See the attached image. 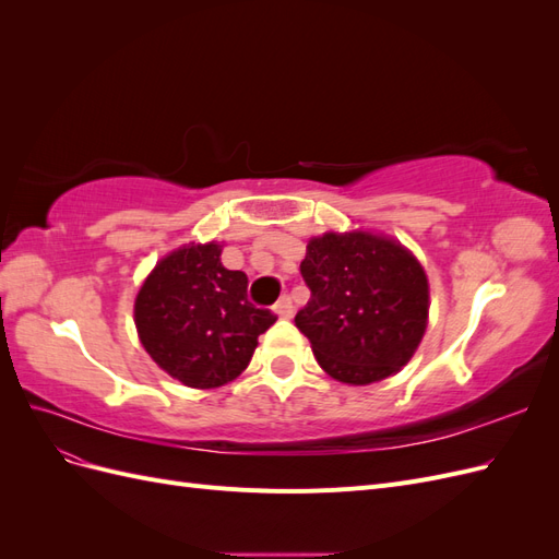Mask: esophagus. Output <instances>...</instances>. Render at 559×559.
I'll use <instances>...</instances> for the list:
<instances>
[{"instance_id":"obj_1","label":"esophagus","mask_w":559,"mask_h":559,"mask_svg":"<svg viewBox=\"0 0 559 559\" xmlns=\"http://www.w3.org/2000/svg\"><path fill=\"white\" fill-rule=\"evenodd\" d=\"M275 312L277 317L282 319H292L294 317V302L289 296H282L277 302H275Z\"/></svg>"}]
</instances>
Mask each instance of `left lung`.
I'll return each instance as SVG.
<instances>
[{
  "label": "left lung",
  "mask_w": 559,
  "mask_h": 559,
  "mask_svg": "<svg viewBox=\"0 0 559 559\" xmlns=\"http://www.w3.org/2000/svg\"><path fill=\"white\" fill-rule=\"evenodd\" d=\"M310 286L296 326L326 373L345 384L380 382L413 359L429 319L425 267L401 242L364 230L308 242Z\"/></svg>",
  "instance_id": "left-lung-1"
}]
</instances>
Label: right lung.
<instances>
[{"label":"right lung","mask_w":559,"mask_h":559,"mask_svg":"<svg viewBox=\"0 0 559 559\" xmlns=\"http://www.w3.org/2000/svg\"><path fill=\"white\" fill-rule=\"evenodd\" d=\"M277 321L251 306L247 275L222 263V245L167 253L134 298V326L148 357L186 386L214 389L249 366L259 335Z\"/></svg>","instance_id":"1"}]
</instances>
